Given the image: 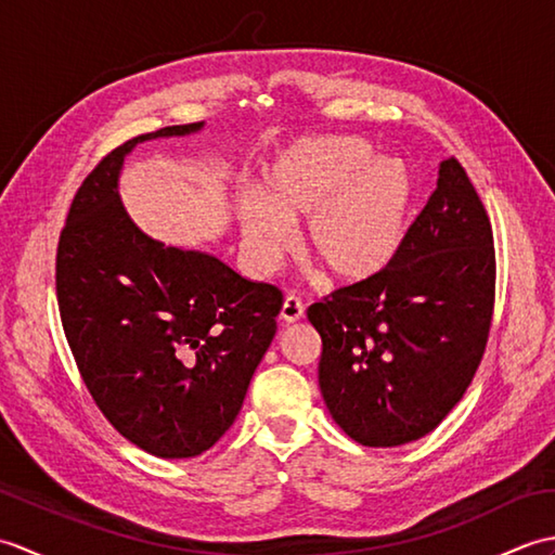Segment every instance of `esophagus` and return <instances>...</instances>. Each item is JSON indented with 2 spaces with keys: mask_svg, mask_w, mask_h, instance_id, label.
<instances>
[{
  "mask_svg": "<svg viewBox=\"0 0 555 555\" xmlns=\"http://www.w3.org/2000/svg\"><path fill=\"white\" fill-rule=\"evenodd\" d=\"M302 312H305V308H302L300 298L298 296H286L284 305H281V320H284L286 324H293V322L300 320Z\"/></svg>",
  "mask_w": 555,
  "mask_h": 555,
  "instance_id": "1",
  "label": "esophagus"
}]
</instances>
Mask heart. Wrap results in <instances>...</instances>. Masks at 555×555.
<instances>
[{"label":"heart","mask_w":555,"mask_h":555,"mask_svg":"<svg viewBox=\"0 0 555 555\" xmlns=\"http://www.w3.org/2000/svg\"><path fill=\"white\" fill-rule=\"evenodd\" d=\"M410 176L376 159L362 138H305L267 173L264 199L241 203L243 245L271 264L291 243L288 223L305 221L302 253L326 281L358 284L379 274L400 250L410 207Z\"/></svg>","instance_id":"obj_1"}]
</instances>
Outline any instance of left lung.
<instances>
[{
  "mask_svg": "<svg viewBox=\"0 0 555 555\" xmlns=\"http://www.w3.org/2000/svg\"><path fill=\"white\" fill-rule=\"evenodd\" d=\"M493 298L491 221L451 157L391 262L308 308L322 336L320 388L338 427L372 448L439 427L485 356Z\"/></svg>",
  "mask_w": 555,
  "mask_h": 555,
  "instance_id": "obj_1",
  "label": "left lung"
}]
</instances>
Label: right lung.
Instances as JSON below:
<instances>
[{
  "label": "right lung",
  "mask_w": 555,
  "mask_h": 555,
  "mask_svg": "<svg viewBox=\"0 0 555 555\" xmlns=\"http://www.w3.org/2000/svg\"><path fill=\"white\" fill-rule=\"evenodd\" d=\"M199 128L112 150L80 183L56 247L59 314L82 382L112 427L157 457L199 455L227 434L284 305L215 255L150 238L121 205L128 152Z\"/></svg>",
  "instance_id": "right-lung-1"
}]
</instances>
